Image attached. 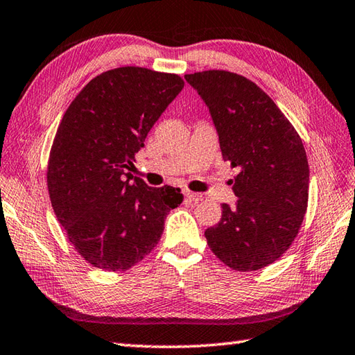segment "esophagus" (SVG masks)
Returning <instances> with one entry per match:
<instances>
[{
  "instance_id": "obj_1",
  "label": "esophagus",
  "mask_w": 355,
  "mask_h": 355,
  "mask_svg": "<svg viewBox=\"0 0 355 355\" xmlns=\"http://www.w3.org/2000/svg\"><path fill=\"white\" fill-rule=\"evenodd\" d=\"M184 197L187 201H191V203H198V201L203 200V196H200V193H197V192H191V191H186Z\"/></svg>"
}]
</instances>
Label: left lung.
Instances as JSON below:
<instances>
[{"instance_id":"left-lung-1","label":"left lung","mask_w":355,"mask_h":355,"mask_svg":"<svg viewBox=\"0 0 355 355\" xmlns=\"http://www.w3.org/2000/svg\"><path fill=\"white\" fill-rule=\"evenodd\" d=\"M209 107L225 162L239 173L237 205L205 237L217 259L240 272L279 260L300 231L309 197V164L300 135L272 98L227 71L184 75Z\"/></svg>"}]
</instances>
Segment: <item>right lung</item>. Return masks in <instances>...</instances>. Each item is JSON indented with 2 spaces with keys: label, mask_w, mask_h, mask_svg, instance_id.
Listing matches in <instances>:
<instances>
[{
  "label": "right lung",
  "mask_w": 355,
  "mask_h": 355,
  "mask_svg": "<svg viewBox=\"0 0 355 355\" xmlns=\"http://www.w3.org/2000/svg\"><path fill=\"white\" fill-rule=\"evenodd\" d=\"M183 87L175 73L110 69L90 80L61 118L47 163L49 197L71 245L95 268L115 272L137 265L183 203L178 187L130 182L128 172Z\"/></svg>",
  "instance_id": "add662e5"
}]
</instances>
